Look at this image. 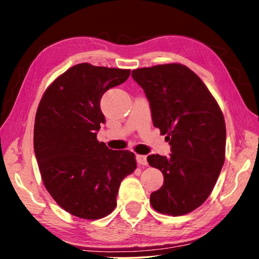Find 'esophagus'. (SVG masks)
Here are the masks:
<instances>
[{"instance_id":"1","label":"esophagus","mask_w":259,"mask_h":259,"mask_svg":"<svg viewBox=\"0 0 259 259\" xmlns=\"http://www.w3.org/2000/svg\"><path fill=\"white\" fill-rule=\"evenodd\" d=\"M136 160H137L139 164L147 165V159H146L145 155H137V156H136Z\"/></svg>"}]
</instances>
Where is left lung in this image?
Segmentation results:
<instances>
[{"label": "left lung", "instance_id": "8db88e82", "mask_svg": "<svg viewBox=\"0 0 259 259\" xmlns=\"http://www.w3.org/2000/svg\"><path fill=\"white\" fill-rule=\"evenodd\" d=\"M131 76L143 88L153 125L166 135L171 151L147 156L164 177L151 194L152 207L170 216L191 212L208 199L224 164L223 113L201 78L182 64L138 68Z\"/></svg>", "mask_w": 259, "mask_h": 259}]
</instances>
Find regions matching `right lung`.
<instances>
[{
    "label": "right lung",
    "instance_id": "obj_1",
    "mask_svg": "<svg viewBox=\"0 0 259 259\" xmlns=\"http://www.w3.org/2000/svg\"><path fill=\"white\" fill-rule=\"evenodd\" d=\"M129 75L130 69L77 64L51 83L38 104L34 152L43 184L76 217L111 213L121 182L137 168L133 152L109 150L97 140L105 123L100 99Z\"/></svg>",
    "mask_w": 259,
    "mask_h": 259
}]
</instances>
